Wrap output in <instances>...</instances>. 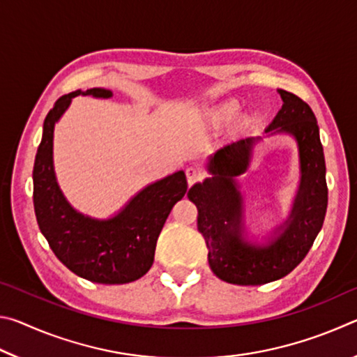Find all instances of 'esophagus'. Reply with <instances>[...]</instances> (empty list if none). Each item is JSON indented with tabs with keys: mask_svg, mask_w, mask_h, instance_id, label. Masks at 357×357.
I'll return each instance as SVG.
<instances>
[{
	"mask_svg": "<svg viewBox=\"0 0 357 357\" xmlns=\"http://www.w3.org/2000/svg\"><path fill=\"white\" fill-rule=\"evenodd\" d=\"M185 176H187V183H189V185H193L195 183H198V181H202L204 178V173L198 167H189L185 170Z\"/></svg>",
	"mask_w": 357,
	"mask_h": 357,
	"instance_id": "1",
	"label": "esophagus"
}]
</instances>
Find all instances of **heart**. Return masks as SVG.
<instances>
[{"instance_id": "b5f03b06", "label": "heart", "mask_w": 357, "mask_h": 357, "mask_svg": "<svg viewBox=\"0 0 357 357\" xmlns=\"http://www.w3.org/2000/svg\"><path fill=\"white\" fill-rule=\"evenodd\" d=\"M239 102L238 100H225L222 102V104H217L214 107L208 108L206 112H204V116L209 121L211 124L214 126H220V124H225L228 121H231L234 116H236L238 112H239Z\"/></svg>"}]
</instances>
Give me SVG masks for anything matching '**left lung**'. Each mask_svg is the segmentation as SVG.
I'll list each match as a JSON object with an SVG mask.
<instances>
[{"label": "left lung", "mask_w": 357, "mask_h": 357, "mask_svg": "<svg viewBox=\"0 0 357 357\" xmlns=\"http://www.w3.org/2000/svg\"><path fill=\"white\" fill-rule=\"evenodd\" d=\"M283 105L266 134L291 135L299 149L301 183L288 219L266 244L244 239V200L236 178L250 165L259 137H247L209 157L211 176L187 193L198 209L197 225L208 247V261L220 280L263 285L291 273L309 253L323 227L328 184L319 129L312 108L293 93L279 89Z\"/></svg>", "instance_id": "1"}]
</instances>
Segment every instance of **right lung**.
Listing matches in <instances>:
<instances>
[{
  "label": "right lung",
  "mask_w": 357,
  "mask_h": 357,
  "mask_svg": "<svg viewBox=\"0 0 357 357\" xmlns=\"http://www.w3.org/2000/svg\"><path fill=\"white\" fill-rule=\"evenodd\" d=\"M77 96L108 99L110 89H77L61 96L44 121L33 170V202L38 225L66 268L82 279L105 285L138 280L154 261L157 238L168 214L187 192L184 172H176L140 190L116 215L93 219L66 200L53 168V130Z\"/></svg>",
  "instance_id": "1"
}]
</instances>
